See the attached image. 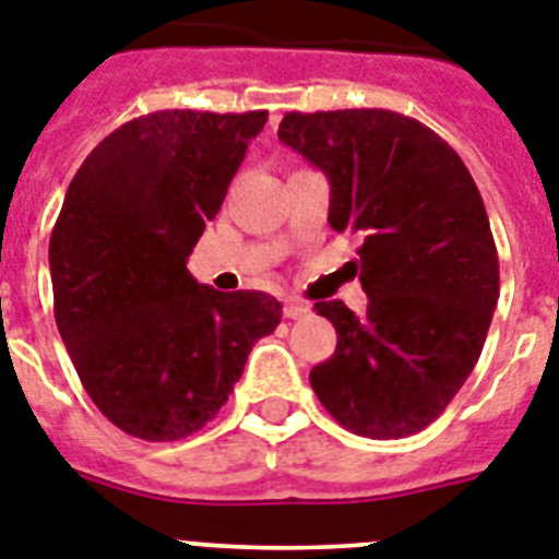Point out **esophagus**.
I'll use <instances>...</instances> for the list:
<instances>
[{
  "label": "esophagus",
  "instance_id": "obj_1",
  "mask_svg": "<svg viewBox=\"0 0 559 559\" xmlns=\"http://www.w3.org/2000/svg\"><path fill=\"white\" fill-rule=\"evenodd\" d=\"M284 316L287 319H307L310 316V304H304L301 298H287L284 301Z\"/></svg>",
  "mask_w": 559,
  "mask_h": 559
}]
</instances>
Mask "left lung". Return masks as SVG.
Masks as SVG:
<instances>
[{
    "mask_svg": "<svg viewBox=\"0 0 559 559\" xmlns=\"http://www.w3.org/2000/svg\"><path fill=\"white\" fill-rule=\"evenodd\" d=\"M278 140L326 175L335 233L361 238L367 312L316 304L338 344L312 390L358 437L419 433L474 370L500 298L483 194L437 131L384 108L289 111Z\"/></svg>",
    "mask_w": 559,
    "mask_h": 559,
    "instance_id": "obj_1",
    "label": "left lung"
}]
</instances>
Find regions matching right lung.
Masks as SVG:
<instances>
[{
  "instance_id": "obj_1",
  "label": "right lung",
  "mask_w": 559,
  "mask_h": 559,
  "mask_svg": "<svg viewBox=\"0 0 559 559\" xmlns=\"http://www.w3.org/2000/svg\"><path fill=\"white\" fill-rule=\"evenodd\" d=\"M266 111H154L111 131L68 186L48 261L53 319L91 402L146 442L192 437L281 321L258 289L217 293L186 258Z\"/></svg>"
}]
</instances>
